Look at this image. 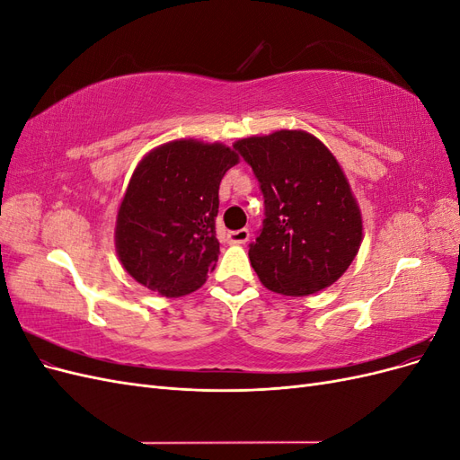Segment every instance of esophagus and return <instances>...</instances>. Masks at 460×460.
<instances>
[{
  "label": "esophagus",
  "instance_id": "obj_1",
  "mask_svg": "<svg viewBox=\"0 0 460 460\" xmlns=\"http://www.w3.org/2000/svg\"><path fill=\"white\" fill-rule=\"evenodd\" d=\"M247 240H249V230L247 228L228 232V243H232V245H242Z\"/></svg>",
  "mask_w": 460,
  "mask_h": 460
}]
</instances>
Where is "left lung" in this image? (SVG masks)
I'll return each mask as SVG.
<instances>
[{
	"label": "left lung",
	"mask_w": 460,
	"mask_h": 460,
	"mask_svg": "<svg viewBox=\"0 0 460 460\" xmlns=\"http://www.w3.org/2000/svg\"><path fill=\"white\" fill-rule=\"evenodd\" d=\"M264 198L262 230L249 245L261 284L305 297L349 269L363 242V215L333 153L305 130H276L234 144Z\"/></svg>",
	"instance_id": "obj_1"
}]
</instances>
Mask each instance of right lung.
I'll use <instances>...</instances> for the list:
<instances>
[{"instance_id":"1","label":"right lung","mask_w":460,"mask_h":460,"mask_svg":"<svg viewBox=\"0 0 460 460\" xmlns=\"http://www.w3.org/2000/svg\"><path fill=\"white\" fill-rule=\"evenodd\" d=\"M240 155L220 142L172 140L146 153L132 172L115 225L119 261L163 297L199 289L220 255L218 186Z\"/></svg>"}]
</instances>
